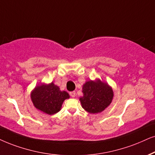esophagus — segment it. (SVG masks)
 <instances>
[{
  "mask_svg": "<svg viewBox=\"0 0 155 155\" xmlns=\"http://www.w3.org/2000/svg\"><path fill=\"white\" fill-rule=\"evenodd\" d=\"M70 96H71V97H75V96H76V92L75 91H71L70 92Z\"/></svg>",
  "mask_w": 155,
  "mask_h": 155,
  "instance_id": "34e87169",
  "label": "esophagus"
}]
</instances>
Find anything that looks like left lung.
<instances>
[{"label":"left lung","mask_w":155,"mask_h":155,"mask_svg":"<svg viewBox=\"0 0 155 155\" xmlns=\"http://www.w3.org/2000/svg\"><path fill=\"white\" fill-rule=\"evenodd\" d=\"M84 96L80 98L82 107L91 114L104 110L113 99V91L107 84L98 80L89 81L83 86Z\"/></svg>","instance_id":"1"}]
</instances>
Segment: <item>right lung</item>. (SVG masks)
<instances>
[{"mask_svg": "<svg viewBox=\"0 0 155 155\" xmlns=\"http://www.w3.org/2000/svg\"><path fill=\"white\" fill-rule=\"evenodd\" d=\"M31 100L36 109L47 114H54L60 111L64 101L69 98L66 91H60L53 83L41 84L31 93Z\"/></svg>", "mask_w": 155, "mask_h": 155, "instance_id": "obj_1", "label": "right lung"}]
</instances>
